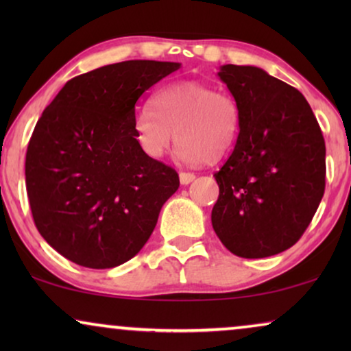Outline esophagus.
<instances>
[{
    "mask_svg": "<svg viewBox=\"0 0 351 351\" xmlns=\"http://www.w3.org/2000/svg\"><path fill=\"white\" fill-rule=\"evenodd\" d=\"M179 179H180L182 185H189L190 182L195 180V174H193V172H180Z\"/></svg>",
    "mask_w": 351,
    "mask_h": 351,
    "instance_id": "1",
    "label": "esophagus"
}]
</instances>
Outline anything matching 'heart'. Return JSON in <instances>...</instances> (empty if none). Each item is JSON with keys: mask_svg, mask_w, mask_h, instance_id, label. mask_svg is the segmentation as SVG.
I'll use <instances>...</instances> for the list:
<instances>
[{"mask_svg": "<svg viewBox=\"0 0 351 351\" xmlns=\"http://www.w3.org/2000/svg\"><path fill=\"white\" fill-rule=\"evenodd\" d=\"M239 124L232 95L190 80L162 86L152 97V107L138 108L132 119L134 136L148 158L165 156L176 132L177 156L189 165L222 160L237 143Z\"/></svg>", "mask_w": 351, "mask_h": 351, "instance_id": "b5f03b06", "label": "heart"}]
</instances>
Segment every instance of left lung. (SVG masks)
<instances>
[{
    "mask_svg": "<svg viewBox=\"0 0 351 351\" xmlns=\"http://www.w3.org/2000/svg\"><path fill=\"white\" fill-rule=\"evenodd\" d=\"M217 76L239 108V134L215 172L210 220L234 256L262 258L299 241L324 195L326 145L306 99L252 65H222Z\"/></svg>",
    "mask_w": 351,
    "mask_h": 351,
    "instance_id": "left-lung-1",
    "label": "left lung"
}]
</instances>
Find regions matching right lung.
Segmentation results:
<instances>
[{
  "mask_svg": "<svg viewBox=\"0 0 351 351\" xmlns=\"http://www.w3.org/2000/svg\"><path fill=\"white\" fill-rule=\"evenodd\" d=\"M179 62L126 60L66 81L38 119L25 182L38 232L60 256L113 268L143 247L179 189L172 167L134 136L141 95Z\"/></svg>",
  "mask_w": 351,
  "mask_h": 351,
  "instance_id": "right-lung-1",
  "label": "right lung"
}]
</instances>
